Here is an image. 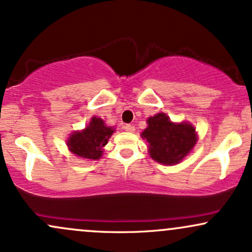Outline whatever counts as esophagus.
<instances>
[{
	"mask_svg": "<svg viewBox=\"0 0 252 252\" xmlns=\"http://www.w3.org/2000/svg\"><path fill=\"white\" fill-rule=\"evenodd\" d=\"M123 128H124V130H126V131H129V132L135 131V126H131V124H126V126H124Z\"/></svg>",
	"mask_w": 252,
	"mask_h": 252,
	"instance_id": "esophagus-1",
	"label": "esophagus"
}]
</instances>
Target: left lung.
I'll return each mask as SVG.
<instances>
[{"instance_id":"left-lung-1","label":"left lung","mask_w":252,"mask_h":252,"mask_svg":"<svg viewBox=\"0 0 252 252\" xmlns=\"http://www.w3.org/2000/svg\"><path fill=\"white\" fill-rule=\"evenodd\" d=\"M142 137L149 143L152 158L163 164L179 163L196 142L195 129L189 123L175 124L163 112L148 118Z\"/></svg>"}]
</instances>
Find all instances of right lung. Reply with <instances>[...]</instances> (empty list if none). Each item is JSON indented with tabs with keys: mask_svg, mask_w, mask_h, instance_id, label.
<instances>
[{
	"mask_svg": "<svg viewBox=\"0 0 252 252\" xmlns=\"http://www.w3.org/2000/svg\"><path fill=\"white\" fill-rule=\"evenodd\" d=\"M115 130L104 124L103 120L92 117L88 128L83 131H76L67 141L68 148L73 154L80 158L98 160L102 156L103 147L108 143L110 136Z\"/></svg>",
	"mask_w": 252,
	"mask_h": 252,
	"instance_id": "right-lung-1",
	"label": "right lung"
}]
</instances>
